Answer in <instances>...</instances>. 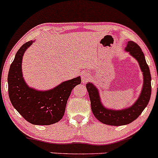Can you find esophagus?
Masks as SVG:
<instances>
[{"label": "esophagus", "mask_w": 158, "mask_h": 158, "mask_svg": "<svg viewBox=\"0 0 158 158\" xmlns=\"http://www.w3.org/2000/svg\"><path fill=\"white\" fill-rule=\"evenodd\" d=\"M90 77H91V76L89 75V74L84 72V73L82 74V82L84 84H86L88 81H89Z\"/></svg>", "instance_id": "obj_1"}]
</instances>
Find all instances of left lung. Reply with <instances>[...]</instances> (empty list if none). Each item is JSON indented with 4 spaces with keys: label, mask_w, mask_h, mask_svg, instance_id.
Returning <instances> with one entry per match:
<instances>
[{
    "label": "left lung",
    "mask_w": 158,
    "mask_h": 158,
    "mask_svg": "<svg viewBox=\"0 0 158 158\" xmlns=\"http://www.w3.org/2000/svg\"><path fill=\"white\" fill-rule=\"evenodd\" d=\"M125 50L138 62L143 75V84L140 94L132 105L121 110L106 107L102 103L98 89L90 82L87 83L86 86L89 95L92 111L94 116L105 125L119 126L131 123L141 114L150 100L152 93V77L144 54L140 47L132 41H128L127 42Z\"/></svg>",
    "instance_id": "left-lung-1"
}]
</instances>
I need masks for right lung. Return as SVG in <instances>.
Segmentation results:
<instances>
[{
    "label": "right lung",
    "mask_w": 158,
    "mask_h": 158,
    "mask_svg": "<svg viewBox=\"0 0 158 158\" xmlns=\"http://www.w3.org/2000/svg\"><path fill=\"white\" fill-rule=\"evenodd\" d=\"M34 42L29 41L19 48L8 73V92L14 108L33 125H48L59 122L64 115L71 92L80 84V76L62 82L48 90L30 87L22 74V59L27 49Z\"/></svg>",
    "instance_id": "1"
}]
</instances>
